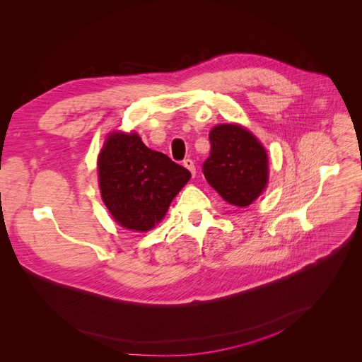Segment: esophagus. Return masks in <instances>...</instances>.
Wrapping results in <instances>:
<instances>
[{
    "instance_id": "obj_1",
    "label": "esophagus",
    "mask_w": 362,
    "mask_h": 362,
    "mask_svg": "<svg viewBox=\"0 0 362 362\" xmlns=\"http://www.w3.org/2000/svg\"><path fill=\"white\" fill-rule=\"evenodd\" d=\"M183 165H185V167L187 168V170L192 173V176H195V173H197V167H195L194 160H190V158L183 160Z\"/></svg>"
}]
</instances>
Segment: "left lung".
<instances>
[{"instance_id":"1","label":"left lung","mask_w":362,"mask_h":362,"mask_svg":"<svg viewBox=\"0 0 362 362\" xmlns=\"http://www.w3.org/2000/svg\"><path fill=\"white\" fill-rule=\"evenodd\" d=\"M211 153L202 165L206 182L231 205L247 206L269 179L268 156L246 128L223 124L209 132Z\"/></svg>"}]
</instances>
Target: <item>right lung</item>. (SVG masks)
<instances>
[{"label":"right lung","instance_id":"obj_1","mask_svg":"<svg viewBox=\"0 0 362 362\" xmlns=\"http://www.w3.org/2000/svg\"><path fill=\"white\" fill-rule=\"evenodd\" d=\"M98 170L102 199L113 220L135 231L156 227L190 179L187 168L150 150L136 132L109 134Z\"/></svg>","mask_w":362,"mask_h":362}]
</instances>
